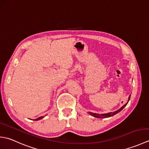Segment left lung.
Returning <instances> with one entry per match:
<instances>
[{
  "label": "left lung",
  "mask_w": 149,
  "mask_h": 149,
  "mask_svg": "<svg viewBox=\"0 0 149 149\" xmlns=\"http://www.w3.org/2000/svg\"><path fill=\"white\" fill-rule=\"evenodd\" d=\"M130 97H131V95H129V99H128V101L125 104H124L121 108H120L118 110L116 111H114V112H111V113H105V114H98V113H91V112H88V113L90 114V115L93 116L94 117H95V118H108V117H111V116H113V115H116L118 113H119L120 111H121L124 108V107L127 106V104L129 102V100H130Z\"/></svg>",
  "instance_id": "obj_1"
}]
</instances>
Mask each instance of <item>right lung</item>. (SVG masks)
Here are the masks:
<instances>
[{"label":"right lung","instance_id":"add662e5","mask_svg":"<svg viewBox=\"0 0 149 149\" xmlns=\"http://www.w3.org/2000/svg\"><path fill=\"white\" fill-rule=\"evenodd\" d=\"M43 118V116H41V117H39V118H36V119H35V120H40V119H42V118Z\"/></svg>","mask_w":149,"mask_h":149}]
</instances>
